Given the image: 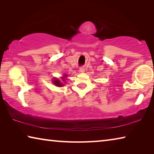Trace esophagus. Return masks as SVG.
<instances>
[{
    "label": "esophagus",
    "mask_w": 154,
    "mask_h": 154,
    "mask_svg": "<svg viewBox=\"0 0 154 154\" xmlns=\"http://www.w3.org/2000/svg\"><path fill=\"white\" fill-rule=\"evenodd\" d=\"M85 69L84 68V67H80V69H79V72H81V73H83L85 72Z\"/></svg>",
    "instance_id": "34e87169"
}]
</instances>
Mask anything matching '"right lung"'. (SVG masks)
Listing matches in <instances>:
<instances>
[{"label":"right lung","instance_id":"add662e5","mask_svg":"<svg viewBox=\"0 0 154 154\" xmlns=\"http://www.w3.org/2000/svg\"><path fill=\"white\" fill-rule=\"evenodd\" d=\"M66 77H67V75H63V77H62V78H61V80H60L59 79H54L53 80V84L55 85H56L57 87H62V86H63V83L61 81H63V82L66 81Z\"/></svg>","mask_w":154,"mask_h":154}]
</instances>
